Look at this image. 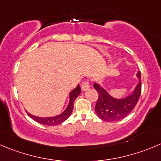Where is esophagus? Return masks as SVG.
Returning <instances> with one entry per match:
<instances>
[{
    "instance_id": "obj_1",
    "label": "esophagus",
    "mask_w": 161,
    "mask_h": 161,
    "mask_svg": "<svg viewBox=\"0 0 161 161\" xmlns=\"http://www.w3.org/2000/svg\"><path fill=\"white\" fill-rule=\"evenodd\" d=\"M90 87V84H89V80H85V81H84L83 83H82V85H81V88L83 91H87V90Z\"/></svg>"
}]
</instances>
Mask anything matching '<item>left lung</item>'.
I'll return each instance as SVG.
<instances>
[{
	"mask_svg": "<svg viewBox=\"0 0 161 161\" xmlns=\"http://www.w3.org/2000/svg\"><path fill=\"white\" fill-rule=\"evenodd\" d=\"M137 76L139 78V83L136 86L134 92L124 99L112 97L98 84H94L93 87L99 94L95 111L101 119L107 122L120 120L126 117L134 110L142 92L141 72L137 73Z\"/></svg>",
	"mask_w": 161,
	"mask_h": 161,
	"instance_id": "obj_1",
	"label": "left lung"
}]
</instances>
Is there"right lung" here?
<instances>
[{
	"instance_id": "1",
	"label": "right lung",
	"mask_w": 161,
	"mask_h": 161,
	"mask_svg": "<svg viewBox=\"0 0 161 161\" xmlns=\"http://www.w3.org/2000/svg\"><path fill=\"white\" fill-rule=\"evenodd\" d=\"M80 94V87L79 85H77L76 88H75V89H73V91L70 92L69 103V105L68 107H67V108L62 113V114H59V115L54 116V117L40 118V117H37V116L32 115V114H31L30 113H27V114H28L32 119H34V120L36 121L37 122H39V123L42 124V125H59V124L65 122V121L69 117L72 111H73V103H74L75 99H76V97H77Z\"/></svg>"
}]
</instances>
